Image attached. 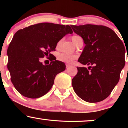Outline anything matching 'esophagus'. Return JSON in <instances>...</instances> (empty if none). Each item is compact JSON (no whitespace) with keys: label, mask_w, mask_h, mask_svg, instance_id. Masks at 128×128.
Returning <instances> with one entry per match:
<instances>
[{"label":"esophagus","mask_w":128,"mask_h":128,"mask_svg":"<svg viewBox=\"0 0 128 128\" xmlns=\"http://www.w3.org/2000/svg\"><path fill=\"white\" fill-rule=\"evenodd\" d=\"M70 64H66V68H68V67H70Z\"/></svg>","instance_id":"34e87169"}]
</instances>
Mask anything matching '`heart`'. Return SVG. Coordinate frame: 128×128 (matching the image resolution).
Wrapping results in <instances>:
<instances>
[{"mask_svg": "<svg viewBox=\"0 0 128 128\" xmlns=\"http://www.w3.org/2000/svg\"><path fill=\"white\" fill-rule=\"evenodd\" d=\"M80 36H73L71 37L72 41L73 43L76 45V42L79 38H80ZM61 41H59L57 43V47H59L61 44ZM76 58V56L73 55H69V54H65V53H60L57 56V59L59 60L60 61L64 62L70 63L72 62L73 60H74Z\"/></svg>", "mask_w": 128, "mask_h": 128, "instance_id": "heart-1", "label": "heart"}]
</instances>
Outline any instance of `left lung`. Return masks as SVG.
I'll return each instance as SVG.
<instances>
[{
  "label": "left lung",
  "mask_w": 128,
  "mask_h": 128,
  "mask_svg": "<svg viewBox=\"0 0 128 128\" xmlns=\"http://www.w3.org/2000/svg\"><path fill=\"white\" fill-rule=\"evenodd\" d=\"M71 27L86 44L78 62L88 66V68L77 67V74L72 80L73 90L86 102L104 100L119 80L125 64L126 48L115 32L106 26L85 24Z\"/></svg>",
  "instance_id": "8db88e82"
}]
</instances>
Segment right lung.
<instances>
[{"label": "right lung", "instance_id": "1", "mask_svg": "<svg viewBox=\"0 0 128 128\" xmlns=\"http://www.w3.org/2000/svg\"><path fill=\"white\" fill-rule=\"evenodd\" d=\"M73 30L68 25L41 23L16 32L7 50V67L14 87L23 96L36 99L51 89L57 74L66 70L63 62L50 54L57 43ZM50 55L51 62L43 65L39 58Z\"/></svg>", "mask_w": 128, "mask_h": 128}]
</instances>
